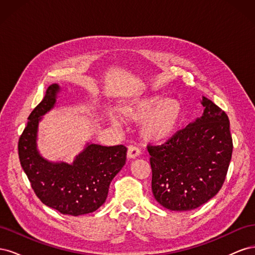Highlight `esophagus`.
I'll return each instance as SVG.
<instances>
[{"label":"esophagus","mask_w":255,"mask_h":255,"mask_svg":"<svg viewBox=\"0 0 255 255\" xmlns=\"http://www.w3.org/2000/svg\"><path fill=\"white\" fill-rule=\"evenodd\" d=\"M140 155V151L136 146L133 145H129L128 149V158L132 159V158H136L137 156Z\"/></svg>","instance_id":"34e87169"}]
</instances>
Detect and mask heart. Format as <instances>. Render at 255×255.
<instances>
[{"label":"heart","instance_id":"b5f03b06","mask_svg":"<svg viewBox=\"0 0 255 255\" xmlns=\"http://www.w3.org/2000/svg\"><path fill=\"white\" fill-rule=\"evenodd\" d=\"M123 117L129 121H141L140 133L145 140L164 141L170 138L183 120V105L177 99L152 95L136 100L126 106Z\"/></svg>","mask_w":255,"mask_h":255}]
</instances>
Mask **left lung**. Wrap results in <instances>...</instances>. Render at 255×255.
Masks as SVG:
<instances>
[{"instance_id":"left-lung-1","label":"left lung","mask_w":255,"mask_h":255,"mask_svg":"<svg viewBox=\"0 0 255 255\" xmlns=\"http://www.w3.org/2000/svg\"><path fill=\"white\" fill-rule=\"evenodd\" d=\"M201 117L161 145H148L152 192L170 211H191L218 194L232 157L227 114L202 97Z\"/></svg>"}]
</instances>
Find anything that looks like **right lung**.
Returning a JSON list of instances; mask_svg holds the SVG:
<instances>
[{"mask_svg": "<svg viewBox=\"0 0 255 255\" xmlns=\"http://www.w3.org/2000/svg\"><path fill=\"white\" fill-rule=\"evenodd\" d=\"M59 92L58 84L50 85L42 101L28 116L18 143L19 158L43 204L64 215L80 216L103 205L111 182L126 164L127 148L122 144L105 146L87 142L72 164L44 158L37 148L38 126L55 106Z\"/></svg>", "mask_w": 255, "mask_h": 255, "instance_id": "right-lung-1", "label": "right lung"}]
</instances>
